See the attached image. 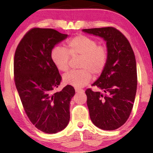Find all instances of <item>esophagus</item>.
<instances>
[{
	"instance_id": "1",
	"label": "esophagus",
	"mask_w": 153,
	"mask_h": 153,
	"mask_svg": "<svg viewBox=\"0 0 153 153\" xmlns=\"http://www.w3.org/2000/svg\"><path fill=\"white\" fill-rule=\"evenodd\" d=\"M75 92H77V93L84 92V90H82V89H80V88H75Z\"/></svg>"
}]
</instances>
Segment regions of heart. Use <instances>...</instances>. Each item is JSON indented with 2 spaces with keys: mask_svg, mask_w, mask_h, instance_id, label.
Instances as JSON below:
<instances>
[{
  "mask_svg": "<svg viewBox=\"0 0 153 153\" xmlns=\"http://www.w3.org/2000/svg\"><path fill=\"white\" fill-rule=\"evenodd\" d=\"M68 50L57 46L51 52V59L59 71L66 72L69 68L70 54L81 56L79 62L80 70L68 73L63 76V82L74 87L82 88L91 81L92 75H99L107 62V51L104 47L98 45L94 39L79 35L68 42Z\"/></svg>",
  "mask_w": 153,
  "mask_h": 153,
  "instance_id": "1",
  "label": "heart"
}]
</instances>
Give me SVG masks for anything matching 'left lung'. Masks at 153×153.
Returning <instances> with one entry per match:
<instances>
[{
  "label": "left lung",
  "mask_w": 153,
  "mask_h": 153,
  "mask_svg": "<svg viewBox=\"0 0 153 153\" xmlns=\"http://www.w3.org/2000/svg\"><path fill=\"white\" fill-rule=\"evenodd\" d=\"M106 42L107 62L92 85L99 91H85L90 118L103 130H114L129 118L137 85L134 54L127 39L113 27L82 29Z\"/></svg>",
  "instance_id": "1"
}]
</instances>
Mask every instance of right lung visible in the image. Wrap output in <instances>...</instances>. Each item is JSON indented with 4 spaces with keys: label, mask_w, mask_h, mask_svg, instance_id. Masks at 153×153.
<instances>
[{
    "label": "right lung",
    "mask_w": 153,
    "mask_h": 153,
    "mask_svg": "<svg viewBox=\"0 0 153 153\" xmlns=\"http://www.w3.org/2000/svg\"><path fill=\"white\" fill-rule=\"evenodd\" d=\"M68 37L52 29L34 28L19 42L14 55L16 87L31 122L43 132L54 134L70 121V103L75 91L66 85L53 93L61 81L51 59L52 49Z\"/></svg>",
    "instance_id": "1"
}]
</instances>
